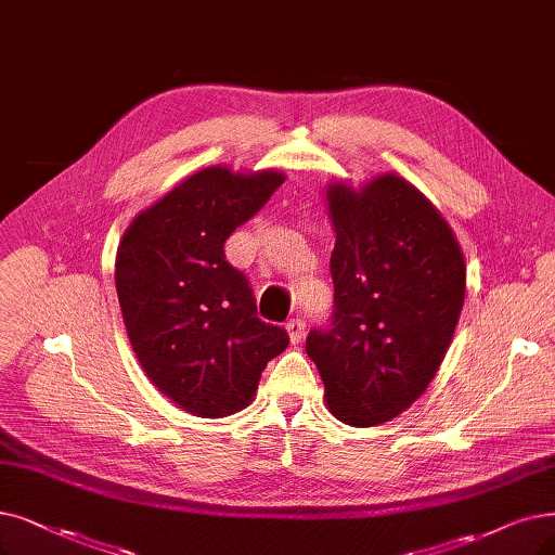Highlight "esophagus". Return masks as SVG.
<instances>
[{"label": "esophagus", "mask_w": 555, "mask_h": 555, "mask_svg": "<svg viewBox=\"0 0 555 555\" xmlns=\"http://www.w3.org/2000/svg\"><path fill=\"white\" fill-rule=\"evenodd\" d=\"M284 327H286V335H289L292 344L302 341V337H305V321L302 319H292Z\"/></svg>", "instance_id": "esophagus-1"}]
</instances>
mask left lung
Returning <instances> with one entry per match:
<instances>
[{"label": "left lung", "mask_w": 555, "mask_h": 555, "mask_svg": "<svg viewBox=\"0 0 555 555\" xmlns=\"http://www.w3.org/2000/svg\"><path fill=\"white\" fill-rule=\"evenodd\" d=\"M325 201L337 241L330 257L335 309L307 335L330 412L375 426L405 412L435 378L467 289L453 230L428 197L393 172Z\"/></svg>", "instance_id": "8db88e82"}]
</instances>
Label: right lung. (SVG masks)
<instances>
[{"mask_svg":"<svg viewBox=\"0 0 555 555\" xmlns=\"http://www.w3.org/2000/svg\"><path fill=\"white\" fill-rule=\"evenodd\" d=\"M282 182L280 170L209 166L122 234L116 292L129 344L150 383L195 416L250 405L261 371L289 346L282 327L257 317L250 284L223 248Z\"/></svg>","mask_w":555,"mask_h":555,"instance_id":"add662e5","label":"right lung"}]
</instances>
